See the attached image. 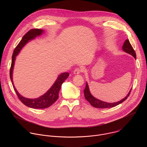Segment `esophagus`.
<instances>
[{
    "mask_svg": "<svg viewBox=\"0 0 147 147\" xmlns=\"http://www.w3.org/2000/svg\"><path fill=\"white\" fill-rule=\"evenodd\" d=\"M82 70L81 68H76L74 70V74H79L81 72H82Z\"/></svg>",
    "mask_w": 147,
    "mask_h": 147,
    "instance_id": "esophagus-1",
    "label": "esophagus"
}]
</instances>
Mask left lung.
I'll list each match as a JSON object with an SVG mask.
<instances>
[{"label":"left lung","mask_w":147,"mask_h":147,"mask_svg":"<svg viewBox=\"0 0 147 147\" xmlns=\"http://www.w3.org/2000/svg\"><path fill=\"white\" fill-rule=\"evenodd\" d=\"M122 49L125 52H126V53L132 55L136 59V52H135L133 48L132 47L131 45L130 44L129 39H126L125 40V42H124V44L123 45ZM131 91V89L130 90V91L129 92V94H127V95L124 98L120 100V101H118V102H115V103H108V102H103V101H102L100 100H99V99L95 98L94 96H93L91 95V94L90 91V89H89L87 82H86V86L84 90V93L85 98L86 99V100H87L90 103V104L92 107L96 108L103 109V108H113V107H115L118 105L120 104L121 103L124 102L125 99L128 98V96L130 95Z\"/></svg>","instance_id":"left-lung-1"}]
</instances>
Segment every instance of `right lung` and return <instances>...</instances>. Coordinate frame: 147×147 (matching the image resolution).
Here are the masks:
<instances>
[{
  "instance_id": "right-lung-1",
  "label": "right lung",
  "mask_w": 147,
  "mask_h": 147,
  "mask_svg": "<svg viewBox=\"0 0 147 147\" xmlns=\"http://www.w3.org/2000/svg\"><path fill=\"white\" fill-rule=\"evenodd\" d=\"M44 31L42 30L32 29L28 31L23 36L22 39L20 40L19 44L17 45V46L16 47L13 51V53L12 55L11 65L10 70V80L11 81L14 90L19 99L27 107L34 109H45L53 105L59 98V92L61 88V84L68 78L69 76V73L67 72L63 73L60 74L53 86L51 87V88L45 94L35 99H29L23 97L18 93V92L16 89L13 84L12 77L16 57L20 52V51L22 50V49L24 47V46L27 43H28L30 40L35 38L37 36L40 35Z\"/></svg>"
}]
</instances>
